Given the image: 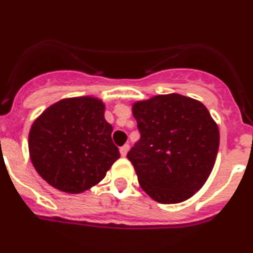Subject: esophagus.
I'll use <instances>...</instances> for the list:
<instances>
[{
  "mask_svg": "<svg viewBox=\"0 0 253 253\" xmlns=\"http://www.w3.org/2000/svg\"><path fill=\"white\" fill-rule=\"evenodd\" d=\"M128 150H129V146H128V145H124L121 148H120V152H121L122 157H125V156L127 155V152H128Z\"/></svg>",
  "mask_w": 253,
  "mask_h": 253,
  "instance_id": "1",
  "label": "esophagus"
}]
</instances>
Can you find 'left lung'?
Here are the masks:
<instances>
[{"mask_svg":"<svg viewBox=\"0 0 253 253\" xmlns=\"http://www.w3.org/2000/svg\"><path fill=\"white\" fill-rule=\"evenodd\" d=\"M140 140L127 153L142 190L160 204L192 197L209 178L219 145L209 110L181 94L133 105Z\"/></svg>","mask_w":253,"mask_h":253,"instance_id":"obj_1","label":"left lung"}]
</instances>
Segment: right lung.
I'll list each match as a JSON object with an SVG mask.
<instances>
[{
	"instance_id": "right-lung-1",
	"label": "right lung",
	"mask_w": 253,
	"mask_h": 253,
	"mask_svg": "<svg viewBox=\"0 0 253 253\" xmlns=\"http://www.w3.org/2000/svg\"><path fill=\"white\" fill-rule=\"evenodd\" d=\"M105 106L92 97L62 100L34 122L28 137L31 161L57 190L80 193L100 182L120 159Z\"/></svg>"
}]
</instances>
